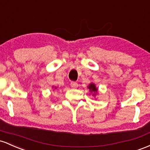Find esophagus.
<instances>
[{
  "instance_id": "obj_1",
  "label": "esophagus",
  "mask_w": 150,
  "mask_h": 150,
  "mask_svg": "<svg viewBox=\"0 0 150 150\" xmlns=\"http://www.w3.org/2000/svg\"><path fill=\"white\" fill-rule=\"evenodd\" d=\"M71 87L73 88H77V86H78V83H76V82L75 81H71Z\"/></svg>"
}]
</instances>
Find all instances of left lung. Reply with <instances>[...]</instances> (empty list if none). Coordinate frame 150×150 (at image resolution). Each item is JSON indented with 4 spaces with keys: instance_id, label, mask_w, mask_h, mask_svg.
Wrapping results in <instances>:
<instances>
[{
    "instance_id": "left-lung-1",
    "label": "left lung",
    "mask_w": 150,
    "mask_h": 150,
    "mask_svg": "<svg viewBox=\"0 0 150 150\" xmlns=\"http://www.w3.org/2000/svg\"><path fill=\"white\" fill-rule=\"evenodd\" d=\"M88 88L91 92H97V91H98V89L96 88V86L94 83H91L90 85L88 86Z\"/></svg>"
}]
</instances>
